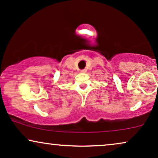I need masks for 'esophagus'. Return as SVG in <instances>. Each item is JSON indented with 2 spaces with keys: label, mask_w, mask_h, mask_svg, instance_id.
Masks as SVG:
<instances>
[{
  "label": "esophagus",
  "mask_w": 158,
  "mask_h": 158,
  "mask_svg": "<svg viewBox=\"0 0 158 158\" xmlns=\"http://www.w3.org/2000/svg\"><path fill=\"white\" fill-rule=\"evenodd\" d=\"M86 72H87V70H86V69L81 70V73H86Z\"/></svg>",
  "instance_id": "obj_1"
}]
</instances>
